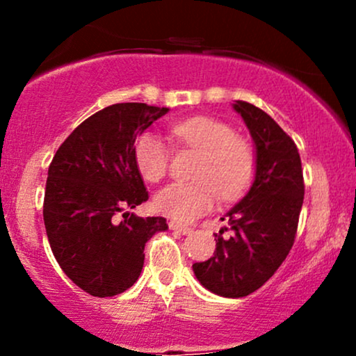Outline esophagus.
Returning a JSON list of instances; mask_svg holds the SVG:
<instances>
[{"mask_svg": "<svg viewBox=\"0 0 356 356\" xmlns=\"http://www.w3.org/2000/svg\"><path fill=\"white\" fill-rule=\"evenodd\" d=\"M169 227L172 231H179L181 234H189V232H192V227L189 226H182L181 222H175V220H170L169 222Z\"/></svg>", "mask_w": 356, "mask_h": 356, "instance_id": "1", "label": "esophagus"}]
</instances>
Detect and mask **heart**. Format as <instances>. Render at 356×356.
<instances>
[{"label":"heart","instance_id":"obj_1","mask_svg":"<svg viewBox=\"0 0 356 356\" xmlns=\"http://www.w3.org/2000/svg\"><path fill=\"white\" fill-rule=\"evenodd\" d=\"M172 136L184 145L201 152L191 182H172L157 192L154 206L161 214L189 222L212 209L218 192L222 199H236L248 189L256 169L252 147L226 122L197 115L172 127ZM134 161L147 182H159L169 167V150L152 132L134 142Z\"/></svg>","mask_w":356,"mask_h":356}]
</instances>
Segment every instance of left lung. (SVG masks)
Listing matches in <instances>:
<instances>
[{
  "label": "left lung",
  "instance_id": "obj_1",
  "mask_svg": "<svg viewBox=\"0 0 356 356\" xmlns=\"http://www.w3.org/2000/svg\"><path fill=\"white\" fill-rule=\"evenodd\" d=\"M256 145L251 189L224 216L232 236L216 234L211 259L192 269L204 288L226 298L254 293L276 273L291 251L305 197L298 147L280 125L248 102L232 104Z\"/></svg>",
  "mask_w": 356,
  "mask_h": 356
}]
</instances>
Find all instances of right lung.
Returning a JSON list of instances; mask_svg holds the SVG:
<instances>
[{
    "label": "right lung",
    "instance_id": "obj_1",
    "mask_svg": "<svg viewBox=\"0 0 356 356\" xmlns=\"http://www.w3.org/2000/svg\"><path fill=\"white\" fill-rule=\"evenodd\" d=\"M167 112L110 105L81 122L53 157L43 202L47 236L65 275L88 295L129 289L140 276L145 243L167 229L164 218L130 212L149 199L134 142Z\"/></svg>",
    "mask_w": 356,
    "mask_h": 356
}]
</instances>
